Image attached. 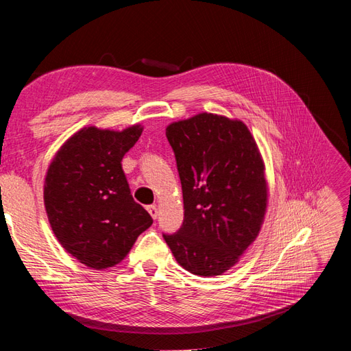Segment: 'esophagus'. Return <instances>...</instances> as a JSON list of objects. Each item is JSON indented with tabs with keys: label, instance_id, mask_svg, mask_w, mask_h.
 Here are the masks:
<instances>
[{
	"label": "esophagus",
	"instance_id": "1",
	"mask_svg": "<svg viewBox=\"0 0 351 351\" xmlns=\"http://www.w3.org/2000/svg\"><path fill=\"white\" fill-rule=\"evenodd\" d=\"M148 212H149V215L152 217V219H157V215H158V209H157V206L156 204H151V206H148Z\"/></svg>",
	"mask_w": 351,
	"mask_h": 351
}]
</instances>
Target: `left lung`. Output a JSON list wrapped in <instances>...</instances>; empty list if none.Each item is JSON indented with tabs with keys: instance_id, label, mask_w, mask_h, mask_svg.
Listing matches in <instances>:
<instances>
[{
	"instance_id": "left-lung-1",
	"label": "left lung",
	"mask_w": 351,
	"mask_h": 351,
	"mask_svg": "<svg viewBox=\"0 0 351 351\" xmlns=\"http://www.w3.org/2000/svg\"><path fill=\"white\" fill-rule=\"evenodd\" d=\"M182 185L184 222L163 234L179 265L219 276L256 239L267 209V181L245 123L202 112L167 125Z\"/></svg>"
}]
</instances>
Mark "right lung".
<instances>
[{
	"label": "right lung",
	"mask_w": 351,
	"mask_h": 351,
	"mask_svg": "<svg viewBox=\"0 0 351 351\" xmlns=\"http://www.w3.org/2000/svg\"><path fill=\"white\" fill-rule=\"evenodd\" d=\"M142 133L90 125L56 152L44 184L53 232L68 254L96 269L119 264L152 218L133 200L121 160Z\"/></svg>",
	"instance_id": "obj_1"
}]
</instances>
